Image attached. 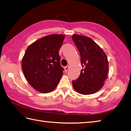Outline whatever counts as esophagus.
Masks as SVG:
<instances>
[{
  "instance_id": "1",
  "label": "esophagus",
  "mask_w": 131,
  "mask_h": 131,
  "mask_svg": "<svg viewBox=\"0 0 131 131\" xmlns=\"http://www.w3.org/2000/svg\"><path fill=\"white\" fill-rule=\"evenodd\" d=\"M64 69H65V71H66V72L68 70V69H69V66H67L65 67H64Z\"/></svg>"
}]
</instances>
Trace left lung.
I'll return each instance as SVG.
<instances>
[{
    "label": "left lung",
    "mask_w": 131,
    "mask_h": 131,
    "mask_svg": "<svg viewBox=\"0 0 131 131\" xmlns=\"http://www.w3.org/2000/svg\"><path fill=\"white\" fill-rule=\"evenodd\" d=\"M72 38L80 54L83 67L79 78L72 81L73 88L80 94H93L103 86L107 79V58L102 48L89 37L73 34Z\"/></svg>",
    "instance_id": "obj_1"
}]
</instances>
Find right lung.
<instances>
[{
	"label": "right lung",
	"instance_id": "1",
	"mask_svg": "<svg viewBox=\"0 0 131 131\" xmlns=\"http://www.w3.org/2000/svg\"><path fill=\"white\" fill-rule=\"evenodd\" d=\"M64 38L63 34H51L37 40L26 50L21 64L23 73L39 92L53 91L63 75L59 51Z\"/></svg>",
	"mask_w": 131,
	"mask_h": 131
}]
</instances>
